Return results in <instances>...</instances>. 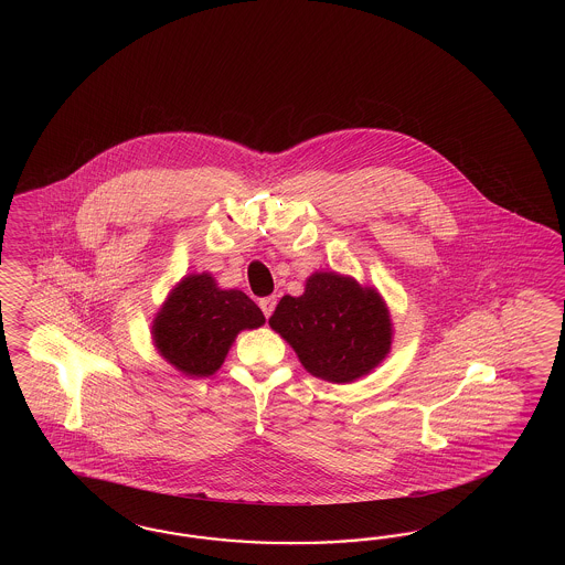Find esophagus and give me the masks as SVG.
<instances>
[{
    "instance_id": "esophagus-1",
    "label": "esophagus",
    "mask_w": 565,
    "mask_h": 565,
    "mask_svg": "<svg viewBox=\"0 0 565 565\" xmlns=\"http://www.w3.org/2000/svg\"><path fill=\"white\" fill-rule=\"evenodd\" d=\"M275 305H277V298H275V296H267V298H260V300H258V307L265 312V317H271Z\"/></svg>"
}]
</instances>
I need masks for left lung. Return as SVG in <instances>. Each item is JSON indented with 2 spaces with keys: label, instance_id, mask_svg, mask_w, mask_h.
Segmentation results:
<instances>
[{
  "label": "left lung",
  "instance_id": "1",
  "mask_svg": "<svg viewBox=\"0 0 565 565\" xmlns=\"http://www.w3.org/2000/svg\"><path fill=\"white\" fill-rule=\"evenodd\" d=\"M269 326L290 343L310 375L352 383L392 350V319L381 294L354 277L317 271L305 294L284 296Z\"/></svg>",
  "mask_w": 565,
  "mask_h": 565
}]
</instances>
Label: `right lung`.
I'll list each match as a JSON object with an SVG mask.
<instances>
[{"label": "right lung", "mask_w": 565, "mask_h": 565, "mask_svg": "<svg viewBox=\"0 0 565 565\" xmlns=\"http://www.w3.org/2000/svg\"><path fill=\"white\" fill-rule=\"evenodd\" d=\"M265 323L260 308L239 290H222L209 274L186 275L154 317L159 354L189 376L213 375L239 331Z\"/></svg>", "instance_id": "add662e5"}]
</instances>
